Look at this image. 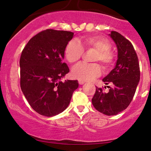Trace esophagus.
<instances>
[{
  "instance_id": "34e87169",
  "label": "esophagus",
  "mask_w": 151,
  "mask_h": 151,
  "mask_svg": "<svg viewBox=\"0 0 151 151\" xmlns=\"http://www.w3.org/2000/svg\"><path fill=\"white\" fill-rule=\"evenodd\" d=\"M78 83H79L80 84H83L84 83V81H82V80H78Z\"/></svg>"
}]
</instances>
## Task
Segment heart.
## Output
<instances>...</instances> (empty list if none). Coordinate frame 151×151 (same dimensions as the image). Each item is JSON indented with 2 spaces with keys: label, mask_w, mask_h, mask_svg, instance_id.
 Listing matches in <instances>:
<instances>
[{
  "label": "heart",
  "mask_w": 151,
  "mask_h": 151,
  "mask_svg": "<svg viewBox=\"0 0 151 151\" xmlns=\"http://www.w3.org/2000/svg\"><path fill=\"white\" fill-rule=\"evenodd\" d=\"M80 44L72 40L66 45L65 55L69 63L79 60L84 53V49L95 50L91 61L100 63L104 69L110 68L115 60V53L111 49V42L100 36L85 37L80 39ZM73 78L82 81H88L98 77L101 73V67L98 63H78L71 71Z\"/></svg>",
  "instance_id": "b5f03b06"
}]
</instances>
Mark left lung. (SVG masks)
Returning <instances> with one entry per match:
<instances>
[{"instance_id": "obj_1", "label": "left lung", "mask_w": 151, "mask_h": 151, "mask_svg": "<svg viewBox=\"0 0 151 151\" xmlns=\"http://www.w3.org/2000/svg\"><path fill=\"white\" fill-rule=\"evenodd\" d=\"M110 36L116 44L118 58L115 67L102 80L113 86H109V92L96 87L92 104L103 114L115 115L127 109L133 100L139 81L140 70L137 55L131 42L115 31Z\"/></svg>"}]
</instances>
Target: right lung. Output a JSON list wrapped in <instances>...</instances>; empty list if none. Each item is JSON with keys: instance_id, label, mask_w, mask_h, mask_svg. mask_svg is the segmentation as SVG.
Returning a JSON list of instances; mask_svg holds the SVG:
<instances>
[{"instance_id": "obj_1", "label": "right lung", "mask_w": 151, "mask_h": 151, "mask_svg": "<svg viewBox=\"0 0 151 151\" xmlns=\"http://www.w3.org/2000/svg\"><path fill=\"white\" fill-rule=\"evenodd\" d=\"M73 36V32L48 29L31 38L21 53L20 88L32 108L44 116L65 111L78 87V80L60 81L69 72L63 59Z\"/></svg>"}]
</instances>
